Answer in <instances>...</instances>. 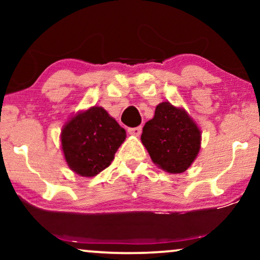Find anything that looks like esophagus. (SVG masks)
<instances>
[{
  "label": "esophagus",
  "mask_w": 260,
  "mask_h": 260,
  "mask_svg": "<svg viewBox=\"0 0 260 260\" xmlns=\"http://www.w3.org/2000/svg\"><path fill=\"white\" fill-rule=\"evenodd\" d=\"M127 133H129V135H131V136H140L142 133V127L141 126L129 127V129H127Z\"/></svg>",
  "instance_id": "34e87169"
}]
</instances>
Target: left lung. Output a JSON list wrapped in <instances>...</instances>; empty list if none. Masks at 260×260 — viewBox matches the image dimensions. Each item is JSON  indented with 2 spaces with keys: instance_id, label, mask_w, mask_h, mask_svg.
<instances>
[{
  "instance_id": "8db88e82",
  "label": "left lung",
  "mask_w": 260,
  "mask_h": 260,
  "mask_svg": "<svg viewBox=\"0 0 260 260\" xmlns=\"http://www.w3.org/2000/svg\"><path fill=\"white\" fill-rule=\"evenodd\" d=\"M141 141L156 166L180 174L197 158L201 131L186 110L163 102L156 106L154 118L145 123Z\"/></svg>"
}]
</instances>
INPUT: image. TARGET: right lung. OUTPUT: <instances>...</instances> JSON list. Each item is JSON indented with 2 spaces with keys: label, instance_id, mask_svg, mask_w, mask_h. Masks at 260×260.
I'll return each mask as SVG.
<instances>
[{
  "label": "right lung",
  "instance_id": "add662e5",
  "mask_svg": "<svg viewBox=\"0 0 260 260\" xmlns=\"http://www.w3.org/2000/svg\"><path fill=\"white\" fill-rule=\"evenodd\" d=\"M126 133L101 106H92L67 120L61 149L67 165L84 177H92L111 165Z\"/></svg>",
  "mask_w": 260,
  "mask_h": 260
}]
</instances>
